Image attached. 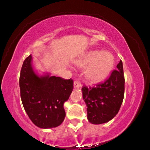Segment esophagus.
I'll return each mask as SVG.
<instances>
[{"label": "esophagus", "mask_w": 150, "mask_h": 150, "mask_svg": "<svg viewBox=\"0 0 150 150\" xmlns=\"http://www.w3.org/2000/svg\"><path fill=\"white\" fill-rule=\"evenodd\" d=\"M81 87V83L79 81H75L74 82V88H79Z\"/></svg>", "instance_id": "obj_1"}]
</instances>
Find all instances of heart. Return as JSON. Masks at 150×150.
<instances>
[{"mask_svg":"<svg viewBox=\"0 0 150 150\" xmlns=\"http://www.w3.org/2000/svg\"><path fill=\"white\" fill-rule=\"evenodd\" d=\"M79 67H87L86 77L93 83H101L107 78L113 69L115 57L107 51L93 50L85 54L76 63Z\"/></svg>","mask_w":150,"mask_h":150,"instance_id":"b5f03b06","label":"heart"}]
</instances>
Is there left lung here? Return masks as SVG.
<instances>
[{"mask_svg": "<svg viewBox=\"0 0 150 150\" xmlns=\"http://www.w3.org/2000/svg\"><path fill=\"white\" fill-rule=\"evenodd\" d=\"M124 75L122 61L104 83L96 87L82 88L83 98L87 106V119L93 124L111 120L118 113L124 96Z\"/></svg>", "mask_w": 150, "mask_h": 150, "instance_id": "1", "label": "left lung"}]
</instances>
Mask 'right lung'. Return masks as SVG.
<instances>
[{"label": "right lung", "mask_w": 150, "mask_h": 150, "mask_svg": "<svg viewBox=\"0 0 150 150\" xmlns=\"http://www.w3.org/2000/svg\"><path fill=\"white\" fill-rule=\"evenodd\" d=\"M20 96L24 108L39 128H55L65 117L63 104L73 90V80L50 74L38 76L32 66V56L24 61L20 76Z\"/></svg>", "instance_id": "1"}]
</instances>
